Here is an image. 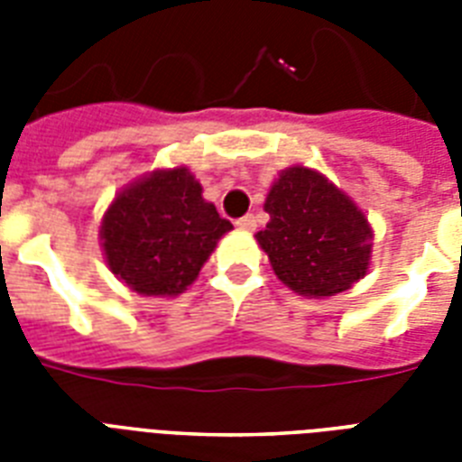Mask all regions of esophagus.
Returning a JSON list of instances; mask_svg holds the SVG:
<instances>
[{
	"mask_svg": "<svg viewBox=\"0 0 462 462\" xmlns=\"http://www.w3.org/2000/svg\"><path fill=\"white\" fill-rule=\"evenodd\" d=\"M237 227L239 230H254V227H256V217H254L252 213H246V216H242L237 220Z\"/></svg>",
	"mask_w": 462,
	"mask_h": 462,
	"instance_id": "34e87169",
	"label": "esophagus"
}]
</instances>
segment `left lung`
Masks as SVG:
<instances>
[{
  "instance_id": "8db88e82",
  "label": "left lung",
  "mask_w": 462,
  "mask_h": 462,
  "mask_svg": "<svg viewBox=\"0 0 462 462\" xmlns=\"http://www.w3.org/2000/svg\"><path fill=\"white\" fill-rule=\"evenodd\" d=\"M271 223L256 235L275 275L307 297H330L366 273L372 230L326 177L290 167L268 191Z\"/></svg>"
}]
</instances>
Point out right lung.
Returning <instances> with one entry per match:
<instances>
[{"label":"right lung","mask_w":462,"mask_h":462,"mask_svg":"<svg viewBox=\"0 0 462 462\" xmlns=\"http://www.w3.org/2000/svg\"><path fill=\"white\" fill-rule=\"evenodd\" d=\"M232 230L187 167L153 172L115 199L103 239L110 271L139 295H180Z\"/></svg>","instance_id":"1"}]
</instances>
